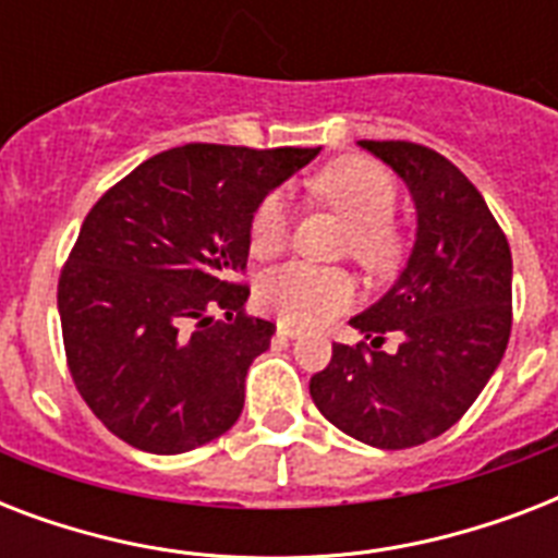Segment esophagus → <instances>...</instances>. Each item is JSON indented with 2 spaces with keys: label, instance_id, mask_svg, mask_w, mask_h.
I'll return each instance as SVG.
<instances>
[{
  "label": "esophagus",
  "instance_id": "esophagus-1",
  "mask_svg": "<svg viewBox=\"0 0 558 558\" xmlns=\"http://www.w3.org/2000/svg\"><path fill=\"white\" fill-rule=\"evenodd\" d=\"M301 327H295V324L289 322H278V336H283V339H298L301 336Z\"/></svg>",
  "mask_w": 558,
  "mask_h": 558
}]
</instances>
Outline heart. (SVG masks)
<instances>
[{"label": "heart", "instance_id": "heart-1", "mask_svg": "<svg viewBox=\"0 0 558 558\" xmlns=\"http://www.w3.org/2000/svg\"><path fill=\"white\" fill-rule=\"evenodd\" d=\"M310 191L341 219H348V248L362 266L381 271L399 260L402 243L390 222L397 208V185L379 165L359 156L332 161L310 182ZM248 240L257 257H271L287 245L289 205L283 193H269L257 205ZM257 301L266 313L283 322L318 324L353 301V280L341 269L283 263L263 275L257 283Z\"/></svg>", "mask_w": 558, "mask_h": 558}]
</instances>
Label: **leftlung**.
I'll use <instances>...</instances> for the list:
<instances>
[{"label":"left lung","mask_w":558,"mask_h":558,"mask_svg":"<svg viewBox=\"0 0 558 558\" xmlns=\"http://www.w3.org/2000/svg\"><path fill=\"white\" fill-rule=\"evenodd\" d=\"M405 182L414 248L393 287L350 318L365 341L332 344L310 379L315 408L373 449H411L458 423L501 365L512 327V254L477 187L440 153L359 142ZM388 331L393 354L379 351Z\"/></svg>","instance_id":"left-lung-1"}]
</instances>
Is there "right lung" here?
Instances as JSON below:
<instances>
[{"label":"right lung","mask_w":558,"mask_h":558,"mask_svg":"<svg viewBox=\"0 0 558 558\" xmlns=\"http://www.w3.org/2000/svg\"><path fill=\"white\" fill-rule=\"evenodd\" d=\"M318 153L185 144L95 202L57 310L74 385L116 437L182 454L240 420L245 373L275 324L245 315L248 287L234 275L248 260L257 205Z\"/></svg>","instance_id":"add662e5"}]
</instances>
